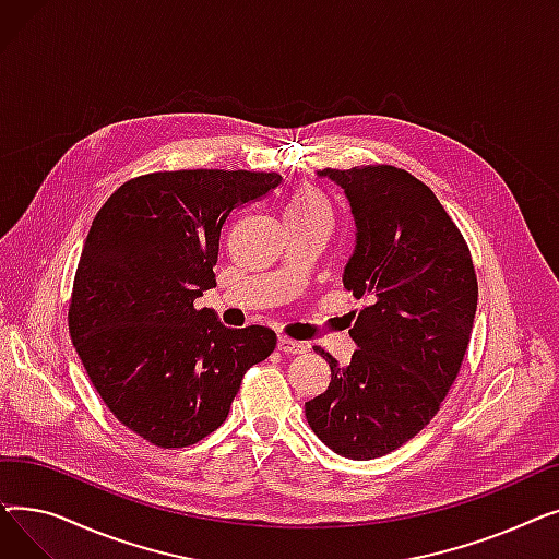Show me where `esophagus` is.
Here are the masks:
<instances>
[{
    "mask_svg": "<svg viewBox=\"0 0 559 559\" xmlns=\"http://www.w3.org/2000/svg\"><path fill=\"white\" fill-rule=\"evenodd\" d=\"M306 344L297 342V340H289V337H278V350L285 356H299V354H306Z\"/></svg>",
    "mask_w": 559,
    "mask_h": 559,
    "instance_id": "obj_1",
    "label": "esophagus"
}]
</instances>
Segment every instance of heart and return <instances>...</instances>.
Segmentation results:
<instances>
[{
	"label": "heart",
	"instance_id": "1",
	"mask_svg": "<svg viewBox=\"0 0 559 559\" xmlns=\"http://www.w3.org/2000/svg\"><path fill=\"white\" fill-rule=\"evenodd\" d=\"M333 203L314 183H299L285 205L287 226H331Z\"/></svg>",
	"mask_w": 559,
	"mask_h": 559
}]
</instances>
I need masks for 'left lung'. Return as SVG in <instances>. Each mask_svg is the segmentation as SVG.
Returning <instances> with one entry per match:
<instances>
[{
	"label": "left lung",
	"mask_w": 559,
	"mask_h": 559,
	"mask_svg": "<svg viewBox=\"0 0 559 559\" xmlns=\"http://www.w3.org/2000/svg\"><path fill=\"white\" fill-rule=\"evenodd\" d=\"M344 188L358 242L344 287L354 312L350 365L314 346L331 385L306 403L312 432L350 460L388 455L439 413L460 373L478 306L472 251L435 192L394 165L326 169Z\"/></svg>",
	"instance_id": "left-lung-1"
}]
</instances>
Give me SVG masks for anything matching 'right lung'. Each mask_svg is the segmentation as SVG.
<instances>
[{"label": "right lung", "mask_w": 559, "mask_h": 559, "mask_svg": "<svg viewBox=\"0 0 559 559\" xmlns=\"http://www.w3.org/2000/svg\"><path fill=\"white\" fill-rule=\"evenodd\" d=\"M278 183L276 171H152L117 188L93 219L70 335L115 419L158 449L217 430L247 369L276 346L272 329H226L194 299L217 285L228 219Z\"/></svg>", "instance_id": "add662e5"}]
</instances>
